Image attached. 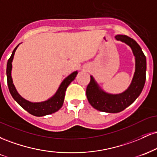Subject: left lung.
Returning a JSON list of instances; mask_svg holds the SVG:
<instances>
[{
    "mask_svg": "<svg viewBox=\"0 0 157 157\" xmlns=\"http://www.w3.org/2000/svg\"><path fill=\"white\" fill-rule=\"evenodd\" d=\"M115 37L132 48L136 57V70L130 87L120 94H109L101 91L93 77H91L90 82L86 88L88 100L95 109L108 113L120 112L131 105L141 94L146 79V57L139 44L127 35H118Z\"/></svg>",
    "mask_w": 157,
    "mask_h": 157,
    "instance_id": "left-lung-1",
    "label": "left lung"
}]
</instances>
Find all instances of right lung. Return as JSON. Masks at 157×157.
Masks as SVG:
<instances>
[{
  "label": "right lung",
  "instance_id": "add662e5",
  "mask_svg": "<svg viewBox=\"0 0 157 157\" xmlns=\"http://www.w3.org/2000/svg\"><path fill=\"white\" fill-rule=\"evenodd\" d=\"M15 48V49L12 52V55L10 57L7 62L6 66V75H7V84H8L9 90L10 92L12 94V97L16 100V102L19 104L23 109H24L26 111H28L29 113H31L32 115L37 117L45 116L47 114H51L58 111L63 106L64 101L65 93H66V90L67 89L68 86L71 82V81L75 80L77 75V71H75L72 74L66 77L65 80L63 81L61 83L60 86L59 87L57 90V93L54 97H52L51 99L48 100L47 101H45L43 102H29L27 100H24L23 97H21L18 94V93L16 91L15 86H14L13 82H12V79L11 77V71H12V63L13 60L14 55L15 52L17 49V46Z\"/></svg>",
  "mask_w": 157,
  "mask_h": 157
}]
</instances>
